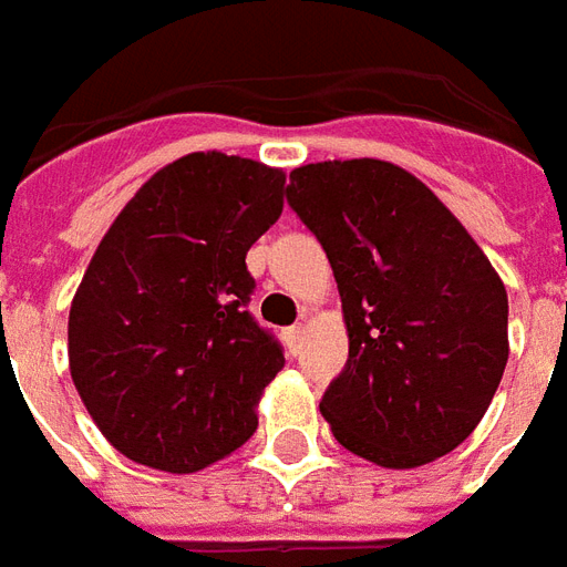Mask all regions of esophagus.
<instances>
[{
  "label": "esophagus",
  "instance_id": "34e87169",
  "mask_svg": "<svg viewBox=\"0 0 567 567\" xmlns=\"http://www.w3.org/2000/svg\"><path fill=\"white\" fill-rule=\"evenodd\" d=\"M303 337H307V328H303V324H295V328H288V331H285V343H288L291 352H297L300 343H303Z\"/></svg>",
  "mask_w": 567,
  "mask_h": 567
}]
</instances>
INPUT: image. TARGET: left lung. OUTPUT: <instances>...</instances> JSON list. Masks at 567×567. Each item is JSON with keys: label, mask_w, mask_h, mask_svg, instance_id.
I'll use <instances>...</instances> for the list:
<instances>
[{"label": "left lung", "mask_w": 567, "mask_h": 567, "mask_svg": "<svg viewBox=\"0 0 567 567\" xmlns=\"http://www.w3.org/2000/svg\"><path fill=\"white\" fill-rule=\"evenodd\" d=\"M288 206L343 300L349 361L321 398L333 437L380 467L452 452L507 368V291L427 185L373 157L297 166Z\"/></svg>", "instance_id": "8db88e82"}]
</instances>
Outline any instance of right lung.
Segmentation results:
<instances>
[{"mask_svg":"<svg viewBox=\"0 0 567 567\" xmlns=\"http://www.w3.org/2000/svg\"><path fill=\"white\" fill-rule=\"evenodd\" d=\"M282 169L194 151L151 175L93 251L69 370L130 462L194 474L255 434L285 355L248 312L246 251L282 215Z\"/></svg>","mask_w":567,"mask_h":567,"instance_id":"right-lung-1","label":"right lung"}]
</instances>
